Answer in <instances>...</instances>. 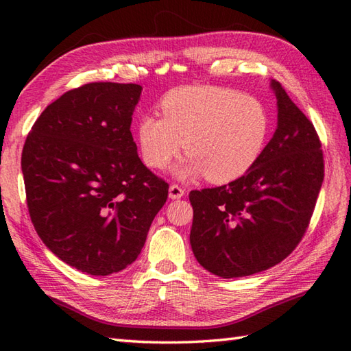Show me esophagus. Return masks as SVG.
<instances>
[{"mask_svg": "<svg viewBox=\"0 0 351 351\" xmlns=\"http://www.w3.org/2000/svg\"><path fill=\"white\" fill-rule=\"evenodd\" d=\"M184 196V189H181L180 185H170L169 187V197L170 199H181Z\"/></svg>", "mask_w": 351, "mask_h": 351, "instance_id": "1", "label": "esophagus"}]
</instances>
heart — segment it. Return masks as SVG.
Returning <instances> with one entry per match:
<instances>
[{"label":"heart","instance_id":"1","mask_svg":"<svg viewBox=\"0 0 351 351\" xmlns=\"http://www.w3.org/2000/svg\"><path fill=\"white\" fill-rule=\"evenodd\" d=\"M160 108L162 117L145 114L137 123L141 160L164 169L184 145L187 158L176 169L181 180H238L255 166L270 134L264 102L230 87H178L162 96Z\"/></svg>","mask_w":351,"mask_h":351}]
</instances>
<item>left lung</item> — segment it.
<instances>
[{"label": "left lung", "mask_w": 351, "mask_h": 351, "mask_svg": "<svg viewBox=\"0 0 351 351\" xmlns=\"http://www.w3.org/2000/svg\"><path fill=\"white\" fill-rule=\"evenodd\" d=\"M278 128L247 173L228 185L190 191V244L197 263L223 279L264 271L306 232L324 180L314 125L271 81Z\"/></svg>", "instance_id": "1"}]
</instances>
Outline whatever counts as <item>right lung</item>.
<instances>
[{"instance_id":"obj_1","label":"right lung","mask_w":351,"mask_h":351,"mask_svg":"<svg viewBox=\"0 0 351 351\" xmlns=\"http://www.w3.org/2000/svg\"><path fill=\"white\" fill-rule=\"evenodd\" d=\"M138 84L88 83L42 111L22 149L27 206L45 245L77 270L132 264L166 204L169 184L137 155Z\"/></svg>"}]
</instances>
